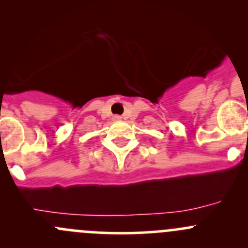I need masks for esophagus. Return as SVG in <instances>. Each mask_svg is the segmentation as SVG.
I'll return each instance as SVG.
<instances>
[{
	"mask_svg": "<svg viewBox=\"0 0 248 248\" xmlns=\"http://www.w3.org/2000/svg\"><path fill=\"white\" fill-rule=\"evenodd\" d=\"M122 117L120 116V115H114V116H112V120H114V121H120Z\"/></svg>",
	"mask_w": 248,
	"mask_h": 248,
	"instance_id": "1",
	"label": "esophagus"
}]
</instances>
